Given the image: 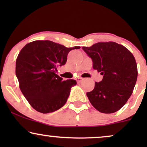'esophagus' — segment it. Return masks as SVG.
Instances as JSON below:
<instances>
[{
	"label": "esophagus",
	"mask_w": 147,
	"mask_h": 147,
	"mask_svg": "<svg viewBox=\"0 0 147 147\" xmlns=\"http://www.w3.org/2000/svg\"><path fill=\"white\" fill-rule=\"evenodd\" d=\"M82 80H83V78H76V81H77L78 83H80Z\"/></svg>",
	"instance_id": "1"
}]
</instances>
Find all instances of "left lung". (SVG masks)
Listing matches in <instances>:
<instances>
[{
	"mask_svg": "<svg viewBox=\"0 0 147 147\" xmlns=\"http://www.w3.org/2000/svg\"><path fill=\"white\" fill-rule=\"evenodd\" d=\"M82 49L93 61V68L103 76L87 92L92 105L102 113L119 110L131 96L137 80L135 59L128 49L115 42H99Z\"/></svg>",
	"mask_w": 147,
	"mask_h": 147,
	"instance_id": "left-lung-1",
	"label": "left lung"
}]
</instances>
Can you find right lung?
<instances>
[{"label": "right lung", "instance_id": "obj_1", "mask_svg": "<svg viewBox=\"0 0 147 147\" xmlns=\"http://www.w3.org/2000/svg\"><path fill=\"white\" fill-rule=\"evenodd\" d=\"M80 48L45 40L31 42L21 50L16 60V76L22 93L37 112H55L66 103L77 82L63 80L56 74L57 67L65 65L70 51Z\"/></svg>", "mask_w": 147, "mask_h": 147}]
</instances>
